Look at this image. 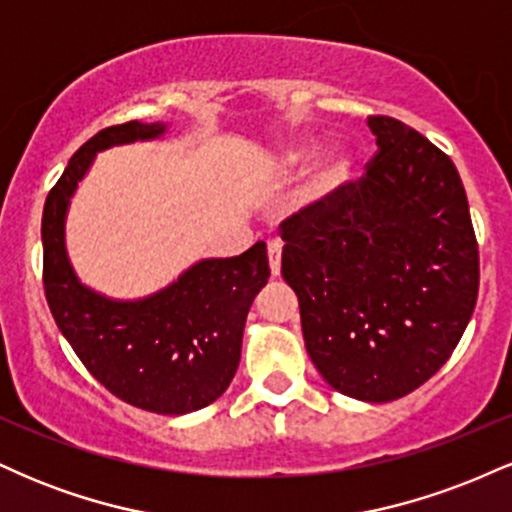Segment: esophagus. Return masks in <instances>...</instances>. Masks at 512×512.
I'll list each match as a JSON object with an SVG mask.
<instances>
[{
  "label": "esophagus",
  "instance_id": "obj_1",
  "mask_svg": "<svg viewBox=\"0 0 512 512\" xmlns=\"http://www.w3.org/2000/svg\"><path fill=\"white\" fill-rule=\"evenodd\" d=\"M267 255H269V272H272V276H279L281 274V243L279 240H272V243L267 245Z\"/></svg>",
  "mask_w": 512,
  "mask_h": 512
}]
</instances>
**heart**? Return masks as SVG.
Returning <instances> with one entry per match:
<instances>
[{"instance_id":"heart-1","label":"heart","mask_w":512,"mask_h":512,"mask_svg":"<svg viewBox=\"0 0 512 512\" xmlns=\"http://www.w3.org/2000/svg\"><path fill=\"white\" fill-rule=\"evenodd\" d=\"M320 149V142L310 134L305 137L291 139V142L281 144L272 156L274 166L281 170H293L301 168L310 161ZM356 170V154L349 144H334L322 154L320 161L315 163V168L310 170V175L305 182L298 187V192L293 195V211L296 214L310 216L320 214L327 204L332 202L339 192L349 185V180L354 178Z\"/></svg>"}]
</instances>
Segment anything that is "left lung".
I'll use <instances>...</instances> for the list:
<instances>
[{
	"instance_id": "obj_1",
	"label": "left lung",
	"mask_w": 512,
	"mask_h": 512,
	"mask_svg": "<svg viewBox=\"0 0 512 512\" xmlns=\"http://www.w3.org/2000/svg\"><path fill=\"white\" fill-rule=\"evenodd\" d=\"M320 214L284 221L281 274L310 361L334 390L392 402L436 375L477 305L479 248L455 163L395 117Z\"/></svg>"
}]
</instances>
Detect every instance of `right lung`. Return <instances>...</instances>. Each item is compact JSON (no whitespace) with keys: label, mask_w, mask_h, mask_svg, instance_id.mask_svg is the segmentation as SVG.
Returning <instances> with one entry per match:
<instances>
[{"label":"right lung","mask_w":512,"mask_h":512,"mask_svg":"<svg viewBox=\"0 0 512 512\" xmlns=\"http://www.w3.org/2000/svg\"><path fill=\"white\" fill-rule=\"evenodd\" d=\"M166 132L163 122L132 120L101 129L76 151L45 199L43 284L64 339L105 390L132 407L180 416L209 407L231 385L248 310L269 279L267 245L199 260L166 289L120 301L76 276L64 243L69 204L96 154Z\"/></svg>","instance_id":"add662e5"}]
</instances>
